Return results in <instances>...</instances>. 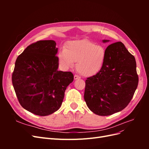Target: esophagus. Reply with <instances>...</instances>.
I'll use <instances>...</instances> for the list:
<instances>
[{"instance_id":"1","label":"esophagus","mask_w":149,"mask_h":149,"mask_svg":"<svg viewBox=\"0 0 149 149\" xmlns=\"http://www.w3.org/2000/svg\"><path fill=\"white\" fill-rule=\"evenodd\" d=\"M81 78L79 77V76H78V75H74V79H75V80H76V79H80Z\"/></svg>"}]
</instances>
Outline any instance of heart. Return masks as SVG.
Listing matches in <instances>:
<instances>
[{"label": "heart", "mask_w": 149, "mask_h": 149, "mask_svg": "<svg viewBox=\"0 0 149 149\" xmlns=\"http://www.w3.org/2000/svg\"><path fill=\"white\" fill-rule=\"evenodd\" d=\"M106 49L87 39L68 42L58 53V60L66 68L73 67L86 77H91L100 71L104 63Z\"/></svg>", "instance_id": "heart-1"}]
</instances>
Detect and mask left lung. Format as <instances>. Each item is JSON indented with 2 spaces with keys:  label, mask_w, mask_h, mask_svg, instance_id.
Segmentation results:
<instances>
[{
  "label": "left lung",
  "mask_w": 149,
  "mask_h": 149,
  "mask_svg": "<svg viewBox=\"0 0 149 149\" xmlns=\"http://www.w3.org/2000/svg\"><path fill=\"white\" fill-rule=\"evenodd\" d=\"M85 83L84 98L90 110L104 116L118 112L129 104L137 88L136 59L122 42L112 43L101 70Z\"/></svg>",
  "instance_id": "1"
}]
</instances>
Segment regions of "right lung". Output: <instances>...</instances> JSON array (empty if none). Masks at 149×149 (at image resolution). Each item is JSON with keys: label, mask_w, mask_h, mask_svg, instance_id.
Segmentation results:
<instances>
[{"label": "right lung", "mask_w": 149, "mask_h": 149, "mask_svg": "<svg viewBox=\"0 0 149 149\" xmlns=\"http://www.w3.org/2000/svg\"><path fill=\"white\" fill-rule=\"evenodd\" d=\"M53 40L30 45L17 57L12 81L20 105L45 116L60 109L65 90L73 82L71 72L58 71V48Z\"/></svg>", "instance_id": "add662e5"}]
</instances>
